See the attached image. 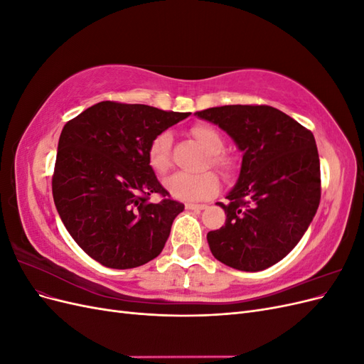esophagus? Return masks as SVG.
I'll list each match as a JSON object with an SVG mask.
<instances>
[{
	"label": "esophagus",
	"instance_id": "34e87169",
	"mask_svg": "<svg viewBox=\"0 0 364 364\" xmlns=\"http://www.w3.org/2000/svg\"><path fill=\"white\" fill-rule=\"evenodd\" d=\"M185 208L190 209V211H202V209L206 208V205H202V203H186Z\"/></svg>",
	"mask_w": 364,
	"mask_h": 364
}]
</instances>
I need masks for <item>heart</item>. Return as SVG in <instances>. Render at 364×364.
I'll return each mask as SVG.
<instances>
[{"label":"heart","mask_w":364,"mask_h":364,"mask_svg":"<svg viewBox=\"0 0 364 364\" xmlns=\"http://www.w3.org/2000/svg\"><path fill=\"white\" fill-rule=\"evenodd\" d=\"M193 136L208 151L206 164L211 165L222 174L229 176L235 168L234 159L223 153L225 141L220 132L209 124H196L191 129ZM173 144L171 132L164 130L150 141L147 149L149 165L156 173H165L170 168V151ZM165 190L171 197L185 202H197L213 197L218 188L220 181L213 171L191 173H174L164 182Z\"/></svg>","instance_id":"heart-1"}]
</instances>
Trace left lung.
I'll return each instance as SVG.
<instances>
[{
  "label": "left lung",
  "mask_w": 364,
  "mask_h": 364,
  "mask_svg": "<svg viewBox=\"0 0 364 364\" xmlns=\"http://www.w3.org/2000/svg\"><path fill=\"white\" fill-rule=\"evenodd\" d=\"M196 115L217 124L243 151L240 176L226 196V222L208 232L226 266L259 272L287 257L321 202V162L311 130L272 106L229 105Z\"/></svg>",
  "instance_id": "left-lung-1"
}]
</instances>
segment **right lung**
Returning <instances> with one entry per match:
<instances>
[{
  "label": "right lung",
  "mask_w": 364,
  "mask_h": 364,
  "mask_svg": "<svg viewBox=\"0 0 364 364\" xmlns=\"http://www.w3.org/2000/svg\"><path fill=\"white\" fill-rule=\"evenodd\" d=\"M190 112L100 102L63 126L53 174V199L70 235L111 269L142 266L162 252L183 205L168 199L149 165L159 132ZM151 192L163 196L149 202Z\"/></svg>",
  "instance_id": "obj_1"
}]
</instances>
